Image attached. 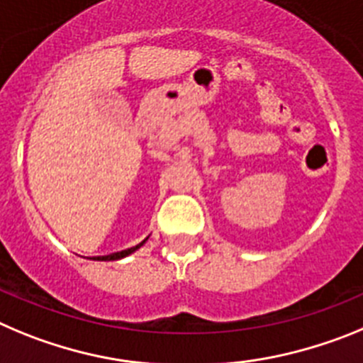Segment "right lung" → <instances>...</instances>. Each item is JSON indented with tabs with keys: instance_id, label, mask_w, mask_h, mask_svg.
<instances>
[{
	"instance_id": "right-lung-1",
	"label": "right lung",
	"mask_w": 363,
	"mask_h": 363,
	"mask_svg": "<svg viewBox=\"0 0 363 363\" xmlns=\"http://www.w3.org/2000/svg\"><path fill=\"white\" fill-rule=\"evenodd\" d=\"M148 240V237L143 240V242H139L137 246L133 247H128V250H123V251H117V253H112V255H104V257H94V260H104V262H108V260H121V259H125V257H128V255H132L133 251H137L139 247L143 246V244Z\"/></svg>"
}]
</instances>
